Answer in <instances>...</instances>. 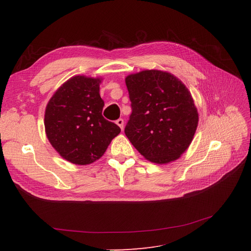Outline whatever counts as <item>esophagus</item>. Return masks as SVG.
<instances>
[{"instance_id": "esophagus-1", "label": "esophagus", "mask_w": 251, "mask_h": 251, "mask_svg": "<svg viewBox=\"0 0 251 251\" xmlns=\"http://www.w3.org/2000/svg\"><path fill=\"white\" fill-rule=\"evenodd\" d=\"M116 124L120 126V128L123 130V128H124V120L123 119H119L116 121Z\"/></svg>"}]
</instances>
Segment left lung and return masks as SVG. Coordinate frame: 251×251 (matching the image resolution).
I'll use <instances>...</instances> for the list:
<instances>
[{"label": "left lung", "mask_w": 251, "mask_h": 251, "mask_svg": "<svg viewBox=\"0 0 251 251\" xmlns=\"http://www.w3.org/2000/svg\"><path fill=\"white\" fill-rule=\"evenodd\" d=\"M131 114L125 135L141 155L156 164L185 152L199 124L189 89L173 74L145 70L125 78Z\"/></svg>", "instance_id": "left-lung-1"}]
</instances>
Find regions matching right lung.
<instances>
[{
    "instance_id": "obj_1",
    "label": "right lung",
    "mask_w": 251,
    "mask_h": 251,
    "mask_svg": "<svg viewBox=\"0 0 251 251\" xmlns=\"http://www.w3.org/2000/svg\"><path fill=\"white\" fill-rule=\"evenodd\" d=\"M100 78L73 76L62 84L45 110V131L60 155L76 165L92 164L103 155L121 128L102 116Z\"/></svg>"
}]
</instances>
